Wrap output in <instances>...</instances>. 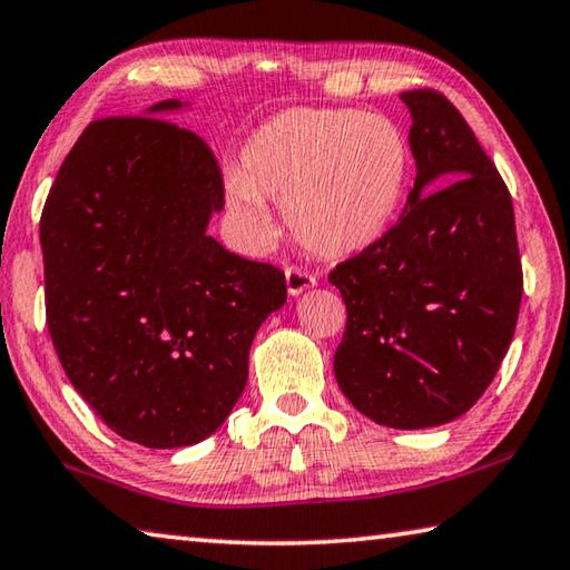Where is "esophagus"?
Here are the masks:
<instances>
[{
    "instance_id": "1",
    "label": "esophagus",
    "mask_w": 570,
    "mask_h": 570,
    "mask_svg": "<svg viewBox=\"0 0 570 570\" xmlns=\"http://www.w3.org/2000/svg\"><path fill=\"white\" fill-rule=\"evenodd\" d=\"M285 283H287V293L301 295L315 285V275L301 265H291L285 269Z\"/></svg>"
}]
</instances>
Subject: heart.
Segmentation results:
<instances>
[{"instance_id":"b5f03b06","label":"heart","mask_w":570,"mask_h":570,"mask_svg":"<svg viewBox=\"0 0 570 570\" xmlns=\"http://www.w3.org/2000/svg\"><path fill=\"white\" fill-rule=\"evenodd\" d=\"M407 142L393 119L357 109H291L269 119L227 175V199L257 243L283 205L297 243L343 257L381 239L401 209Z\"/></svg>"}]
</instances>
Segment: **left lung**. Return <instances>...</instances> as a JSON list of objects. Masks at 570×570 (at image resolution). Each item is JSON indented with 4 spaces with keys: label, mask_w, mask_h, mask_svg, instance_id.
<instances>
[{
    "label": "left lung",
    "mask_w": 570,
    "mask_h": 570,
    "mask_svg": "<svg viewBox=\"0 0 570 570\" xmlns=\"http://www.w3.org/2000/svg\"><path fill=\"white\" fill-rule=\"evenodd\" d=\"M417 177L397 223L327 279L347 311L335 377L371 421L415 431L478 403L513 341L523 297L511 193L463 115L403 92ZM425 184H438L420 197Z\"/></svg>",
    "instance_id": "left-lung-1"
}]
</instances>
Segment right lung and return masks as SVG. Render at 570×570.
<instances>
[{
  "label": "right lung",
  "mask_w": 570,
  "mask_h": 570,
  "mask_svg": "<svg viewBox=\"0 0 570 570\" xmlns=\"http://www.w3.org/2000/svg\"><path fill=\"white\" fill-rule=\"evenodd\" d=\"M89 122L39 219L47 327L69 383L125 441L213 435L247 383L285 273L207 235L225 185L213 149L163 115Z\"/></svg>",
  "instance_id": "1"
}]
</instances>
